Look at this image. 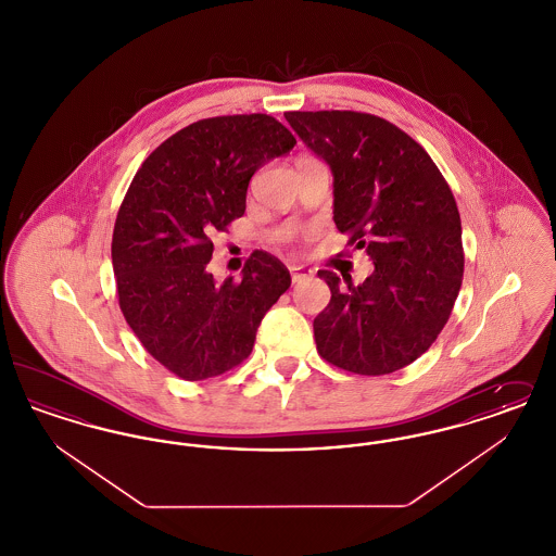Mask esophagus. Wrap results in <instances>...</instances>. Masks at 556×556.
<instances>
[{
    "label": "esophagus",
    "mask_w": 556,
    "mask_h": 556,
    "mask_svg": "<svg viewBox=\"0 0 556 556\" xmlns=\"http://www.w3.org/2000/svg\"><path fill=\"white\" fill-rule=\"evenodd\" d=\"M290 273L291 281H293V283H300V281H304V279H311V277H313V270H311V268H306V266H290Z\"/></svg>",
    "instance_id": "esophagus-1"
}]
</instances>
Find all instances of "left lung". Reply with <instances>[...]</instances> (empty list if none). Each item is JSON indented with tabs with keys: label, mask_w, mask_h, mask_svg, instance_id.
<instances>
[{
	"label": "left lung",
	"mask_w": 556,
	"mask_h": 556,
	"mask_svg": "<svg viewBox=\"0 0 556 556\" xmlns=\"http://www.w3.org/2000/svg\"><path fill=\"white\" fill-rule=\"evenodd\" d=\"M298 137L331 166L333 220L375 270L361 286L318 270L331 290L315 318L318 354L356 375L415 363L448 323L463 283L460 214L424 148L367 112H286Z\"/></svg>",
	"instance_id": "left-lung-1"
}]
</instances>
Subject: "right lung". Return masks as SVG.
<instances>
[{
	"mask_svg": "<svg viewBox=\"0 0 556 556\" xmlns=\"http://www.w3.org/2000/svg\"><path fill=\"white\" fill-rule=\"evenodd\" d=\"M295 137L268 114L212 116L170 135L143 160L116 214L118 304L164 369L202 381L241 365L290 270L254 250L241 279L214 283L212 233L243 216L252 175Z\"/></svg>",
	"mask_w": 556,
	"mask_h": 556,
	"instance_id": "obj_1",
	"label": "right lung"
}]
</instances>
